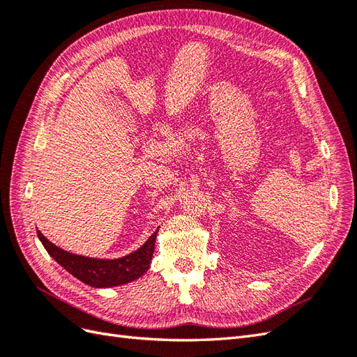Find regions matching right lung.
Masks as SVG:
<instances>
[{"mask_svg":"<svg viewBox=\"0 0 357 357\" xmlns=\"http://www.w3.org/2000/svg\"><path fill=\"white\" fill-rule=\"evenodd\" d=\"M37 235L47 253L80 282L92 287H113L134 282L147 271L152 262L158 232L150 235V238L134 253L121 259H113V261L68 253L52 244L40 231H37Z\"/></svg>","mask_w":357,"mask_h":357,"instance_id":"add662e5","label":"right lung"}]
</instances>
